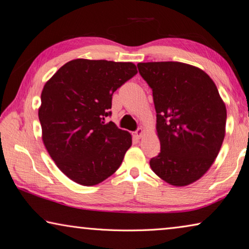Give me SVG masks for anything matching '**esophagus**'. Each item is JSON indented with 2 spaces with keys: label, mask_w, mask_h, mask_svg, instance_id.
Listing matches in <instances>:
<instances>
[{
  "label": "esophagus",
  "mask_w": 249,
  "mask_h": 249,
  "mask_svg": "<svg viewBox=\"0 0 249 249\" xmlns=\"http://www.w3.org/2000/svg\"><path fill=\"white\" fill-rule=\"evenodd\" d=\"M143 133H144V130H143V128L142 127H139L138 129H137L136 131H135V137H137V138H141L142 136H143Z\"/></svg>",
  "instance_id": "34e87169"
}]
</instances>
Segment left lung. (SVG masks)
Instances as JSON below:
<instances>
[{
  "label": "left lung",
  "instance_id": "obj_1",
  "mask_svg": "<svg viewBox=\"0 0 249 249\" xmlns=\"http://www.w3.org/2000/svg\"><path fill=\"white\" fill-rule=\"evenodd\" d=\"M153 92L160 153L150 166L173 186L197 181L213 165L223 144L227 110L214 81L181 62L139 63Z\"/></svg>",
  "mask_w": 249,
  "mask_h": 249
}]
</instances>
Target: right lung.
Segmentation results:
<instances>
[{"label":"right lung","mask_w":249,"mask_h":249,"mask_svg":"<svg viewBox=\"0 0 249 249\" xmlns=\"http://www.w3.org/2000/svg\"><path fill=\"white\" fill-rule=\"evenodd\" d=\"M137 72L130 62L77 59L46 82L38 109L43 141L73 182L93 186L121 166L131 135L104 121L111 115L113 93Z\"/></svg>","instance_id":"right-lung-1"}]
</instances>
